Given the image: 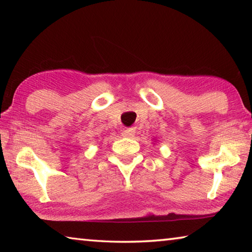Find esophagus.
Masks as SVG:
<instances>
[{"label": "esophagus", "mask_w": 252, "mask_h": 252, "mask_svg": "<svg viewBox=\"0 0 252 252\" xmlns=\"http://www.w3.org/2000/svg\"><path fill=\"white\" fill-rule=\"evenodd\" d=\"M134 134L135 131L133 129H127L122 132V136H125V138H132V136H134Z\"/></svg>", "instance_id": "obj_1"}]
</instances>
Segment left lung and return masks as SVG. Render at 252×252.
Wrapping results in <instances>:
<instances>
[{
    "label": "left lung",
    "instance_id": "left-lung-1",
    "mask_svg": "<svg viewBox=\"0 0 252 252\" xmlns=\"http://www.w3.org/2000/svg\"><path fill=\"white\" fill-rule=\"evenodd\" d=\"M156 141H157V140H156Z\"/></svg>",
    "mask_w": 252,
    "mask_h": 252
}]
</instances>
